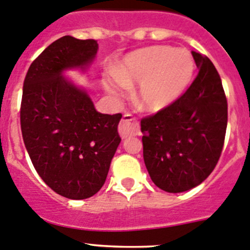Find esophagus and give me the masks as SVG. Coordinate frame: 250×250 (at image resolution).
Instances as JSON below:
<instances>
[{
    "label": "esophagus",
    "mask_w": 250,
    "mask_h": 250,
    "mask_svg": "<svg viewBox=\"0 0 250 250\" xmlns=\"http://www.w3.org/2000/svg\"><path fill=\"white\" fill-rule=\"evenodd\" d=\"M119 133L123 138L137 136L140 133V124L137 119L130 113H126L119 124Z\"/></svg>",
    "instance_id": "1"
}]
</instances>
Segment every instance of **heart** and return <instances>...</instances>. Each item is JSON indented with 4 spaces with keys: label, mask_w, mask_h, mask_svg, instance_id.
I'll return each instance as SVG.
<instances>
[{
    "label": "heart",
    "mask_w": 250,
    "mask_h": 250,
    "mask_svg": "<svg viewBox=\"0 0 250 250\" xmlns=\"http://www.w3.org/2000/svg\"><path fill=\"white\" fill-rule=\"evenodd\" d=\"M194 60L188 51L168 45H153L133 51L115 68L104 86L118 95L123 86L140 83L136 104L146 112H159L182 96L194 74Z\"/></svg>",
    "instance_id": "b5f03b06"
}]
</instances>
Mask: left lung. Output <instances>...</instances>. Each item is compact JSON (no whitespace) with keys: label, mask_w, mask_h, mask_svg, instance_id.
<instances>
[{"label":"left lung","mask_w":250,"mask_h":250,"mask_svg":"<svg viewBox=\"0 0 250 250\" xmlns=\"http://www.w3.org/2000/svg\"><path fill=\"white\" fill-rule=\"evenodd\" d=\"M199 73L178 100L141 120L143 158L151 181L167 192H183L217 166L228 126V100L217 68L191 51Z\"/></svg>","instance_id":"1"}]
</instances>
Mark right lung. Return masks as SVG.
<instances>
[{
  "mask_svg": "<svg viewBox=\"0 0 250 250\" xmlns=\"http://www.w3.org/2000/svg\"><path fill=\"white\" fill-rule=\"evenodd\" d=\"M97 48L95 40L59 38L33 60L22 86L20 125L33 167L50 189L72 200L104 187L122 141L123 115L96 112L89 95L61 76L89 65Z\"/></svg>",
  "mask_w": 250,
  "mask_h": 250,
  "instance_id": "1",
  "label": "right lung"
}]
</instances>
